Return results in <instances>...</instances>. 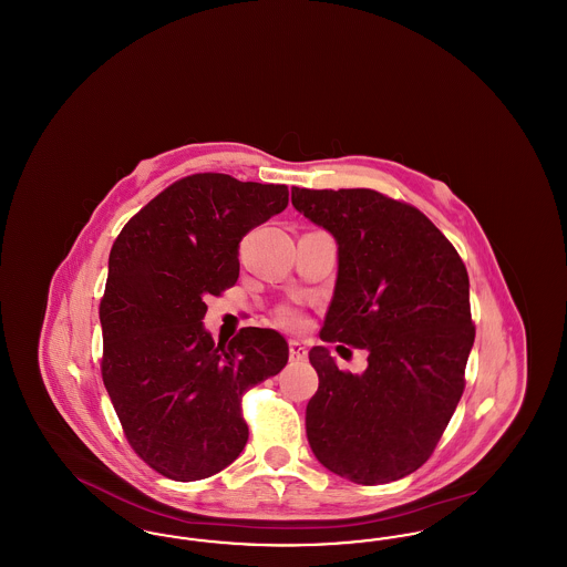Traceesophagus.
Returning a JSON list of instances; mask_svg holds the SVG:
<instances>
[{"label":"esophagus","instance_id":"esophagus-1","mask_svg":"<svg viewBox=\"0 0 567 567\" xmlns=\"http://www.w3.org/2000/svg\"><path fill=\"white\" fill-rule=\"evenodd\" d=\"M289 357L291 361H303L308 357V349L299 340H289Z\"/></svg>","mask_w":567,"mask_h":567}]
</instances>
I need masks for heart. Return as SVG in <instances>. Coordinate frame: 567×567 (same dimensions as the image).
Returning a JSON list of instances; mask_svg holds the SVG:
<instances>
[{
  "label": "heart",
  "mask_w": 567,
  "mask_h": 567,
  "mask_svg": "<svg viewBox=\"0 0 567 567\" xmlns=\"http://www.w3.org/2000/svg\"><path fill=\"white\" fill-rule=\"evenodd\" d=\"M274 319L285 329H299L303 324V315L297 310L296 306H280L276 310Z\"/></svg>",
  "instance_id": "heart-1"
}]
</instances>
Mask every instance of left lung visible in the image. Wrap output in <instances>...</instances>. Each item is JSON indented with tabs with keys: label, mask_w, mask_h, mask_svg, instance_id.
Listing matches in <instances>:
<instances>
[{
	"label": "left lung",
	"mask_w": 567,
	"mask_h": 567,
	"mask_svg": "<svg viewBox=\"0 0 567 567\" xmlns=\"http://www.w3.org/2000/svg\"><path fill=\"white\" fill-rule=\"evenodd\" d=\"M291 202L338 243L321 340L370 352L357 377L324 347L310 351V449L357 485L400 481L432 457L465 389L476 336L467 270L427 216L378 190L293 187Z\"/></svg>",
	"instance_id": "left-lung-1"
}]
</instances>
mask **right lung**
Instances as JSON below:
<instances>
[{
	"label": "right lung",
	"instance_id": "add662e5",
	"mask_svg": "<svg viewBox=\"0 0 567 567\" xmlns=\"http://www.w3.org/2000/svg\"><path fill=\"white\" fill-rule=\"evenodd\" d=\"M289 204L287 185L190 174L153 197L112 244L100 301L102 378L135 455L165 478H208L243 453V395L289 359L274 329L227 344L206 299L234 287L244 236Z\"/></svg>",
	"mask_w": 567,
	"mask_h": 567
}]
</instances>
